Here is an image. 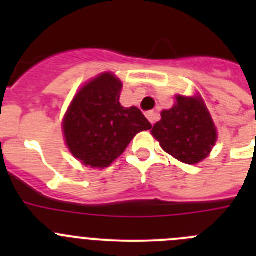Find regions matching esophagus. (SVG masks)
<instances>
[{
  "mask_svg": "<svg viewBox=\"0 0 256 256\" xmlns=\"http://www.w3.org/2000/svg\"><path fill=\"white\" fill-rule=\"evenodd\" d=\"M144 115H146V118H148V120H150L151 124L155 123L156 119H158V114H156V112H148Z\"/></svg>",
  "mask_w": 256,
  "mask_h": 256,
  "instance_id": "obj_1",
  "label": "esophagus"
}]
</instances>
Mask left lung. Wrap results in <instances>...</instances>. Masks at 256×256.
Here are the masks:
<instances>
[{
  "mask_svg": "<svg viewBox=\"0 0 256 256\" xmlns=\"http://www.w3.org/2000/svg\"><path fill=\"white\" fill-rule=\"evenodd\" d=\"M152 134L162 150L186 164L205 159L216 141V130L204 102L178 96L170 110L162 112Z\"/></svg>",
  "mask_w": 256,
  "mask_h": 256,
  "instance_id": "1",
  "label": "left lung"
}]
</instances>
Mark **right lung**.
Instances as JSON below:
<instances>
[{"label": "right lung", "mask_w": 256, "mask_h": 256, "mask_svg": "<svg viewBox=\"0 0 256 256\" xmlns=\"http://www.w3.org/2000/svg\"><path fill=\"white\" fill-rule=\"evenodd\" d=\"M120 90L112 74L97 76L78 92L65 115L68 148L84 165L106 168L137 133L152 126L140 108L120 105Z\"/></svg>", "instance_id": "obj_1"}]
</instances>
